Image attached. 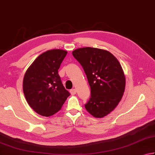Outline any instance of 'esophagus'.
Returning a JSON list of instances; mask_svg holds the SVG:
<instances>
[{
  "label": "esophagus",
  "instance_id": "obj_1",
  "mask_svg": "<svg viewBox=\"0 0 155 155\" xmlns=\"http://www.w3.org/2000/svg\"><path fill=\"white\" fill-rule=\"evenodd\" d=\"M70 94H71L72 95H74L77 94V90H76L75 89H72L70 90Z\"/></svg>",
  "mask_w": 155,
  "mask_h": 155
}]
</instances>
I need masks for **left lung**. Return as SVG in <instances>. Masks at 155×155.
I'll return each mask as SVG.
<instances>
[{
  "label": "left lung",
  "mask_w": 155,
  "mask_h": 155,
  "mask_svg": "<svg viewBox=\"0 0 155 155\" xmlns=\"http://www.w3.org/2000/svg\"><path fill=\"white\" fill-rule=\"evenodd\" d=\"M72 55L91 88L86 110L95 118L104 117L119 104L125 91V77L119 61L108 51L89 47L75 49Z\"/></svg>",
  "instance_id": "obj_1"
}]
</instances>
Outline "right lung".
<instances>
[{"instance_id": "obj_1", "label": "right lung", "mask_w": 155, "mask_h": 155, "mask_svg": "<svg viewBox=\"0 0 155 155\" xmlns=\"http://www.w3.org/2000/svg\"><path fill=\"white\" fill-rule=\"evenodd\" d=\"M67 53L62 49L47 51L35 59L25 73V97L31 108L41 116H52L60 110L70 95L58 74Z\"/></svg>"}]
</instances>
